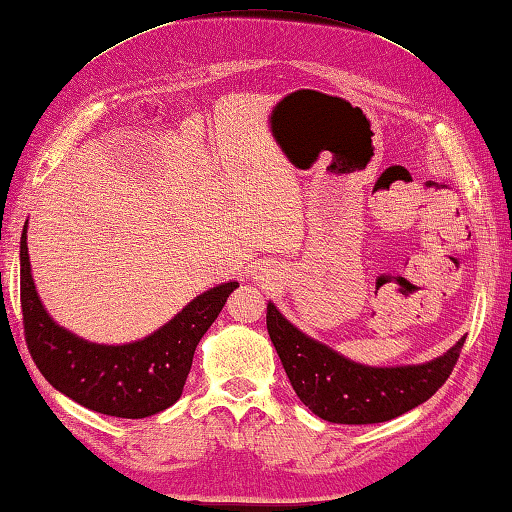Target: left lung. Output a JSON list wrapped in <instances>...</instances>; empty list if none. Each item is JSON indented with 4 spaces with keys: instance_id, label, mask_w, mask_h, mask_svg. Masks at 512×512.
I'll list each match as a JSON object with an SVG mask.
<instances>
[{
    "instance_id": "left-lung-1",
    "label": "left lung",
    "mask_w": 512,
    "mask_h": 512,
    "mask_svg": "<svg viewBox=\"0 0 512 512\" xmlns=\"http://www.w3.org/2000/svg\"><path fill=\"white\" fill-rule=\"evenodd\" d=\"M267 333L299 400L315 416L337 425L384 423L423 405L450 378L465 344L463 337L427 364L375 369L303 335L274 303H267Z\"/></svg>"
}]
</instances>
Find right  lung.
I'll return each mask as SVG.
<instances>
[{"mask_svg": "<svg viewBox=\"0 0 512 512\" xmlns=\"http://www.w3.org/2000/svg\"><path fill=\"white\" fill-rule=\"evenodd\" d=\"M29 224V222H26ZM26 224L20 240V301L24 337L51 387L78 405L116 418H146L175 405L202 335L218 319L236 281L215 285L139 342L92 344L49 317L31 276Z\"/></svg>", "mask_w": 512, "mask_h": 512, "instance_id": "1", "label": "right lung"}]
</instances>
